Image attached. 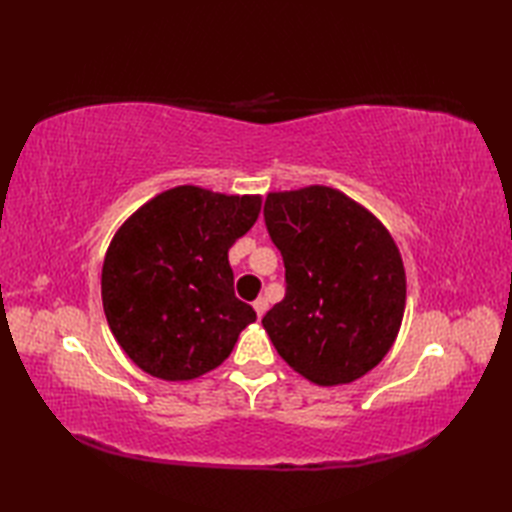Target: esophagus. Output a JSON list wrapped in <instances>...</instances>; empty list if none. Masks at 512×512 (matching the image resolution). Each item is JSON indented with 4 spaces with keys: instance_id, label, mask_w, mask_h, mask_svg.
Returning a JSON list of instances; mask_svg holds the SVG:
<instances>
[{
    "instance_id": "obj_1",
    "label": "esophagus",
    "mask_w": 512,
    "mask_h": 512,
    "mask_svg": "<svg viewBox=\"0 0 512 512\" xmlns=\"http://www.w3.org/2000/svg\"><path fill=\"white\" fill-rule=\"evenodd\" d=\"M253 308H255V312H257V317L262 319L264 314H266V310H268V301H266L264 297H259V299L253 301Z\"/></svg>"
}]
</instances>
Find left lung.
Listing matches in <instances>:
<instances>
[{"label":"left lung","instance_id":"obj_1","mask_svg":"<svg viewBox=\"0 0 512 512\" xmlns=\"http://www.w3.org/2000/svg\"><path fill=\"white\" fill-rule=\"evenodd\" d=\"M264 222L286 268V297L262 319L275 350L312 383L365 376L405 312V268L387 228L330 187L270 193Z\"/></svg>","mask_w":512,"mask_h":512}]
</instances>
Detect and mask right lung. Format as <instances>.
Wrapping results in <instances>:
<instances>
[{"instance_id":"1","label":"right lung","mask_w":512,"mask_h":512,"mask_svg":"<svg viewBox=\"0 0 512 512\" xmlns=\"http://www.w3.org/2000/svg\"><path fill=\"white\" fill-rule=\"evenodd\" d=\"M259 206V195L187 184L156 195L118 228L103 264V310L143 372L162 380L211 372L257 319L235 297L228 248L257 222Z\"/></svg>"}]
</instances>
